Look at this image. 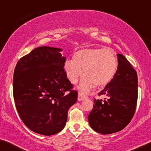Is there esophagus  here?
I'll use <instances>...</instances> for the list:
<instances>
[{
  "label": "esophagus",
  "mask_w": 151,
  "mask_h": 151,
  "mask_svg": "<svg viewBox=\"0 0 151 151\" xmlns=\"http://www.w3.org/2000/svg\"><path fill=\"white\" fill-rule=\"evenodd\" d=\"M87 98V96H86L85 94H83L82 92H78V101H82L84 100L85 99H86Z\"/></svg>",
  "instance_id": "esophagus-1"
}]
</instances>
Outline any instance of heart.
Wrapping results in <instances>:
<instances>
[{
	"label": "heart",
	"mask_w": 151,
	"mask_h": 151,
	"mask_svg": "<svg viewBox=\"0 0 151 151\" xmlns=\"http://www.w3.org/2000/svg\"><path fill=\"white\" fill-rule=\"evenodd\" d=\"M118 67L116 53L111 48L83 49L73 55V60L64 63V71L76 84L83 73L79 88L87 92L96 87H104L113 79Z\"/></svg>",
	"instance_id": "obj_1"
}]
</instances>
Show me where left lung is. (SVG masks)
<instances>
[{
  "label": "left lung",
  "instance_id": "1",
  "mask_svg": "<svg viewBox=\"0 0 151 151\" xmlns=\"http://www.w3.org/2000/svg\"><path fill=\"white\" fill-rule=\"evenodd\" d=\"M116 74L99 96L104 100L94 99L93 109L88 116L94 131L111 134L122 130L133 118L138 100V75L125 56L117 54Z\"/></svg>",
  "mask_w": 151,
  "mask_h": 151
}]
</instances>
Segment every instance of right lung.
Returning <instances> with one entry per match:
<instances>
[{
	"instance_id": "add662e5",
	"label": "right lung",
	"mask_w": 151,
	"mask_h": 151,
	"mask_svg": "<svg viewBox=\"0 0 151 151\" xmlns=\"http://www.w3.org/2000/svg\"><path fill=\"white\" fill-rule=\"evenodd\" d=\"M62 51L37 47L18 61L13 74V98L20 118L30 130L45 136L64 129L68 110L77 100Z\"/></svg>"
}]
</instances>
